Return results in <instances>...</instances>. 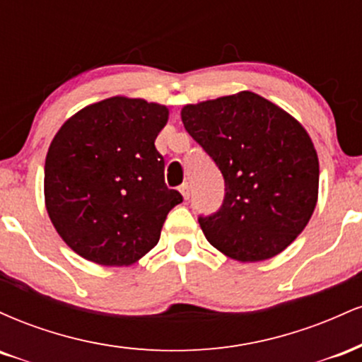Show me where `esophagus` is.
<instances>
[{"instance_id": "esophagus-1", "label": "esophagus", "mask_w": 362, "mask_h": 362, "mask_svg": "<svg viewBox=\"0 0 362 362\" xmlns=\"http://www.w3.org/2000/svg\"><path fill=\"white\" fill-rule=\"evenodd\" d=\"M178 190H180V194L184 195V199H185V201H187V199L190 197V185L187 184V182H185V184H182L180 187H178Z\"/></svg>"}]
</instances>
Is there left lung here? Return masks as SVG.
Returning <instances> with one entry per match:
<instances>
[{
  "label": "left lung",
  "mask_w": 362,
  "mask_h": 362,
  "mask_svg": "<svg viewBox=\"0 0 362 362\" xmlns=\"http://www.w3.org/2000/svg\"><path fill=\"white\" fill-rule=\"evenodd\" d=\"M180 115L226 187L221 209L199 218L207 242L238 262L286 250L318 201V155L306 129L253 91L189 103Z\"/></svg>",
  "instance_id": "1"
}]
</instances>
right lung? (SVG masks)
I'll use <instances>...</instances> for the list:
<instances>
[{
    "label": "right lung",
    "mask_w": 362,
    "mask_h": 362,
    "mask_svg": "<svg viewBox=\"0 0 362 362\" xmlns=\"http://www.w3.org/2000/svg\"><path fill=\"white\" fill-rule=\"evenodd\" d=\"M167 122L168 107L110 97L56 132L45 156V209L83 259L122 267L158 243L170 209L182 202L165 185V161L155 148Z\"/></svg>",
    "instance_id": "obj_1"
}]
</instances>
